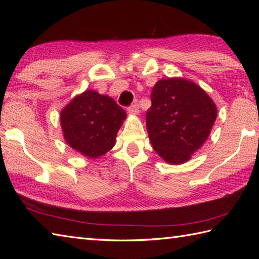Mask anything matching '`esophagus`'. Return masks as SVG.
<instances>
[{
	"mask_svg": "<svg viewBox=\"0 0 259 259\" xmlns=\"http://www.w3.org/2000/svg\"><path fill=\"white\" fill-rule=\"evenodd\" d=\"M128 112L130 114H138L139 113V106L137 103L131 104L130 107H128Z\"/></svg>",
	"mask_w": 259,
	"mask_h": 259,
	"instance_id": "34e87169",
	"label": "esophagus"
}]
</instances>
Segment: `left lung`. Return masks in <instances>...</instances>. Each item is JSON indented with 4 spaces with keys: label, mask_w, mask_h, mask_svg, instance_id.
Segmentation results:
<instances>
[{
    "label": "left lung",
    "mask_w": 259,
    "mask_h": 259,
    "mask_svg": "<svg viewBox=\"0 0 259 259\" xmlns=\"http://www.w3.org/2000/svg\"><path fill=\"white\" fill-rule=\"evenodd\" d=\"M217 108L207 93L185 79L159 80L146 113L148 135L158 155L171 164L184 163L208 138Z\"/></svg>",
    "instance_id": "1"
}]
</instances>
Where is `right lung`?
Listing matches in <instances>:
<instances>
[{
	"label": "right lung",
	"mask_w": 259,
	"mask_h": 259,
	"mask_svg": "<svg viewBox=\"0 0 259 259\" xmlns=\"http://www.w3.org/2000/svg\"><path fill=\"white\" fill-rule=\"evenodd\" d=\"M125 117L112 98L87 90L62 110L60 120L67 144L82 155L98 158L114 146Z\"/></svg>",
	"instance_id": "add662e5"
}]
</instances>
